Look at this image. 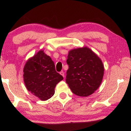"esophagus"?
<instances>
[{"mask_svg": "<svg viewBox=\"0 0 131 131\" xmlns=\"http://www.w3.org/2000/svg\"><path fill=\"white\" fill-rule=\"evenodd\" d=\"M60 74L62 75V76H63L64 78V72H63V71H61V72H60Z\"/></svg>", "mask_w": 131, "mask_h": 131, "instance_id": "obj_1", "label": "esophagus"}]
</instances>
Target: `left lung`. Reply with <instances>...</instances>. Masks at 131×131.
Returning <instances> with one entry per match:
<instances>
[{
    "instance_id": "1",
    "label": "left lung",
    "mask_w": 131,
    "mask_h": 131,
    "mask_svg": "<svg viewBox=\"0 0 131 131\" xmlns=\"http://www.w3.org/2000/svg\"><path fill=\"white\" fill-rule=\"evenodd\" d=\"M66 81L73 94L87 96L101 83L104 66L95 53L86 47L71 50L68 55Z\"/></svg>"
}]
</instances>
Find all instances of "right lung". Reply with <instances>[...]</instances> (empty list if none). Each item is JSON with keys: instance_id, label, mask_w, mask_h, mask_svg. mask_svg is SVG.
<instances>
[{"instance_id": "add662e5", "label": "right lung", "mask_w": 131, "mask_h": 131, "mask_svg": "<svg viewBox=\"0 0 131 131\" xmlns=\"http://www.w3.org/2000/svg\"><path fill=\"white\" fill-rule=\"evenodd\" d=\"M23 76L28 91L42 101L53 95L57 84L63 79L55 70L51 57L43 51H39L27 61Z\"/></svg>"}]
</instances>
